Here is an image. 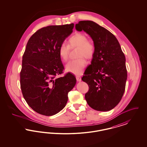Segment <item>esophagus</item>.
Returning a JSON list of instances; mask_svg holds the SVG:
<instances>
[{
  "mask_svg": "<svg viewBox=\"0 0 147 147\" xmlns=\"http://www.w3.org/2000/svg\"><path fill=\"white\" fill-rule=\"evenodd\" d=\"M76 79L78 82H80L82 80V78L80 76H76Z\"/></svg>",
  "mask_w": 147,
  "mask_h": 147,
  "instance_id": "esophagus-1",
  "label": "esophagus"
}]
</instances>
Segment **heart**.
<instances>
[{
    "instance_id": "1",
    "label": "heart",
    "mask_w": 147,
    "mask_h": 147,
    "mask_svg": "<svg viewBox=\"0 0 147 147\" xmlns=\"http://www.w3.org/2000/svg\"><path fill=\"white\" fill-rule=\"evenodd\" d=\"M78 47V57L76 60L71 61L65 65L66 70L75 74H80L83 70L86 60L83 57L88 59H90L95 53V46L92 42L88 40L86 36L83 33H76L71 36L68 40V45L62 43L58 49L60 58L63 62L68 59L70 49Z\"/></svg>"
}]
</instances>
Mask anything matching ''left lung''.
I'll return each instance as SVG.
<instances>
[{
    "mask_svg": "<svg viewBox=\"0 0 147 147\" xmlns=\"http://www.w3.org/2000/svg\"><path fill=\"white\" fill-rule=\"evenodd\" d=\"M91 37L95 53L90 69L82 80L89 85L85 95L88 104L99 111H108L118 105L125 90L127 71L126 58L116 37L95 22L80 21L76 25Z\"/></svg>",
    "mask_w": 147,
    "mask_h": 147,
    "instance_id": "left-lung-1",
    "label": "left lung"
}]
</instances>
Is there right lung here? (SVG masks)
<instances>
[{"label": "right lung", "mask_w": 147, "mask_h": 147, "mask_svg": "<svg viewBox=\"0 0 147 147\" xmlns=\"http://www.w3.org/2000/svg\"><path fill=\"white\" fill-rule=\"evenodd\" d=\"M74 24L51 25L37 31L28 40L22 57L20 85L29 106L41 115L52 116L68 101V94L76 84L74 75L61 74L64 66L58 49L73 32Z\"/></svg>", "instance_id": "right-lung-1"}]
</instances>
